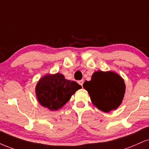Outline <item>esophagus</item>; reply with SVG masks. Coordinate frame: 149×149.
Masks as SVG:
<instances>
[{
	"mask_svg": "<svg viewBox=\"0 0 149 149\" xmlns=\"http://www.w3.org/2000/svg\"><path fill=\"white\" fill-rule=\"evenodd\" d=\"M78 83H79V84H80V85L82 86V85H83V83H84V80H79L78 81Z\"/></svg>",
	"mask_w": 149,
	"mask_h": 149,
	"instance_id": "1",
	"label": "esophagus"
}]
</instances>
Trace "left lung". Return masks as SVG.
<instances>
[{
  "instance_id": "left-lung-1",
  "label": "left lung",
  "mask_w": 149,
  "mask_h": 149,
  "mask_svg": "<svg viewBox=\"0 0 149 149\" xmlns=\"http://www.w3.org/2000/svg\"><path fill=\"white\" fill-rule=\"evenodd\" d=\"M83 87L87 91L92 104L106 113L120 107L126 89L124 79L111 71H95L91 80L84 82Z\"/></svg>"
}]
</instances>
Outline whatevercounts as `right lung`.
<instances>
[{
    "label": "right lung",
    "mask_w": 149,
    "mask_h": 149,
    "mask_svg": "<svg viewBox=\"0 0 149 149\" xmlns=\"http://www.w3.org/2000/svg\"><path fill=\"white\" fill-rule=\"evenodd\" d=\"M81 88L82 86L76 82L65 79L63 74L48 73L37 82L35 92L41 106L50 111H57Z\"/></svg>",
    "instance_id": "obj_1"
}]
</instances>
